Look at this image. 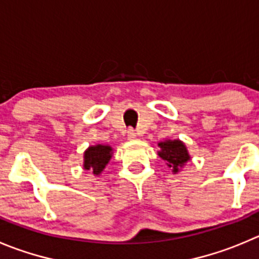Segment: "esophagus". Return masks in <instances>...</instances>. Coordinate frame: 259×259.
I'll return each mask as SVG.
<instances>
[{
    "label": "esophagus",
    "mask_w": 259,
    "mask_h": 259,
    "mask_svg": "<svg viewBox=\"0 0 259 259\" xmlns=\"http://www.w3.org/2000/svg\"><path fill=\"white\" fill-rule=\"evenodd\" d=\"M127 137L130 140H135L137 137V135H136V132L134 131V130H128V134H127Z\"/></svg>",
    "instance_id": "1"
}]
</instances>
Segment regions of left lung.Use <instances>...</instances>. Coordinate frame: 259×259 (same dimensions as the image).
I'll list each match as a JSON object with an SVG mask.
<instances>
[{
    "label": "left lung",
    "instance_id": "obj_1",
    "mask_svg": "<svg viewBox=\"0 0 259 259\" xmlns=\"http://www.w3.org/2000/svg\"><path fill=\"white\" fill-rule=\"evenodd\" d=\"M157 146L160 147L157 155L171 169L173 174H178L186 166L187 162L191 160L188 149L181 140L166 139L164 141H160Z\"/></svg>",
    "mask_w": 259,
    "mask_h": 259
}]
</instances>
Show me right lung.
Listing matches in <instances>:
<instances>
[{
    "label": "right lung",
    "instance_id": "add662e5",
    "mask_svg": "<svg viewBox=\"0 0 259 259\" xmlns=\"http://www.w3.org/2000/svg\"><path fill=\"white\" fill-rule=\"evenodd\" d=\"M113 156V147L109 145H91L83 151L82 168L94 176H100Z\"/></svg>",
    "mask_w": 259,
    "mask_h": 259
}]
</instances>
